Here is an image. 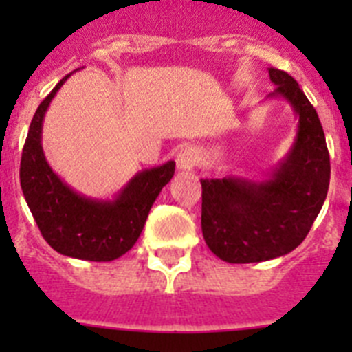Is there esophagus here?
<instances>
[{
	"label": "esophagus",
	"mask_w": 352,
	"mask_h": 352,
	"mask_svg": "<svg viewBox=\"0 0 352 352\" xmlns=\"http://www.w3.org/2000/svg\"><path fill=\"white\" fill-rule=\"evenodd\" d=\"M197 162V153L192 148H182L179 149L178 157H176V166L178 170H190Z\"/></svg>",
	"instance_id": "obj_1"
}]
</instances>
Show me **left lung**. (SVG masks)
Returning <instances> with one entry per match:
<instances>
[{
    "label": "left lung",
    "mask_w": 352,
    "mask_h": 352,
    "mask_svg": "<svg viewBox=\"0 0 352 352\" xmlns=\"http://www.w3.org/2000/svg\"><path fill=\"white\" fill-rule=\"evenodd\" d=\"M268 72L276 88L266 100L287 102L298 120L289 151L263 178L226 174L201 179L204 241L231 264L263 263L294 250L328 194L329 155L316 109L289 74Z\"/></svg>",
    "instance_id": "8db88e82"
}]
</instances>
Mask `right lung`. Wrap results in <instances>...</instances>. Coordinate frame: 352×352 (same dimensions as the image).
<instances>
[{
  "instance_id": "1",
  "label": "right lung",
  "mask_w": 352,
  "mask_h": 352,
  "mask_svg": "<svg viewBox=\"0 0 352 352\" xmlns=\"http://www.w3.org/2000/svg\"><path fill=\"white\" fill-rule=\"evenodd\" d=\"M70 76L56 84L31 120L21 158V188L40 232L56 252L105 263L135 245L158 194L173 179L176 164L169 160L139 170L113 199L89 197L67 185L45 158L42 129L52 98Z\"/></svg>"
}]
</instances>
